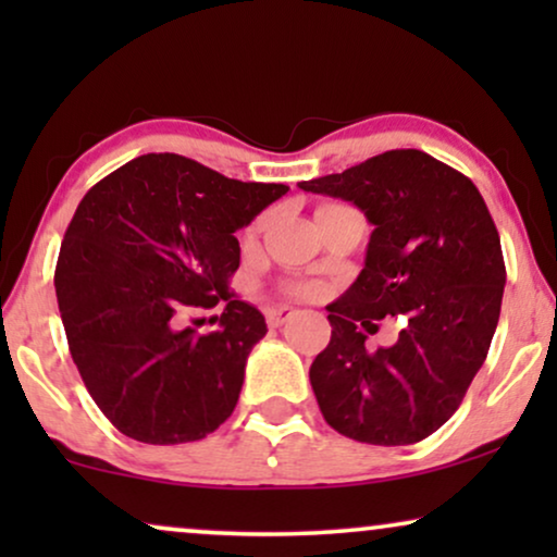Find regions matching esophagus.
I'll return each mask as SVG.
<instances>
[{
  "mask_svg": "<svg viewBox=\"0 0 557 557\" xmlns=\"http://www.w3.org/2000/svg\"><path fill=\"white\" fill-rule=\"evenodd\" d=\"M292 314H294L292 307H269V309H265V319H269L271 326H281Z\"/></svg>",
  "mask_w": 557,
  "mask_h": 557,
  "instance_id": "34e87169",
  "label": "esophagus"
}]
</instances>
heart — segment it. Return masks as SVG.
<instances>
[{"label": "heart", "instance_id": "b5f03b06", "mask_svg": "<svg viewBox=\"0 0 557 557\" xmlns=\"http://www.w3.org/2000/svg\"><path fill=\"white\" fill-rule=\"evenodd\" d=\"M294 294H309V286H292Z\"/></svg>", "mask_w": 557, "mask_h": 557}]
</instances>
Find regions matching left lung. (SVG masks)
Wrapping results in <instances>:
<instances>
[{"label": "left lung", "mask_w": 557, "mask_h": 557, "mask_svg": "<svg viewBox=\"0 0 557 557\" xmlns=\"http://www.w3.org/2000/svg\"><path fill=\"white\" fill-rule=\"evenodd\" d=\"M299 187L352 202L375 225L360 276L326 307L332 339L309 370L319 410L360 444H418L461 406L499 322L507 271L484 197L418 149ZM398 313L399 342L370 354L361 330Z\"/></svg>", "instance_id": "obj_1"}]
</instances>
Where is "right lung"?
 Listing matches in <instances>:
<instances>
[{
  "instance_id": "1",
  "label": "right lung",
  "mask_w": 557,
  "mask_h": 557,
  "mask_svg": "<svg viewBox=\"0 0 557 557\" xmlns=\"http://www.w3.org/2000/svg\"><path fill=\"white\" fill-rule=\"evenodd\" d=\"M286 185L227 180L180 154L136 157L83 197L55 265L67 347L101 413L141 444L200 441L231 418L265 319L227 288L235 231ZM223 302L221 330L180 331Z\"/></svg>"
}]
</instances>
